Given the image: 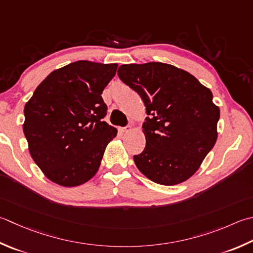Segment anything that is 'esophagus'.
<instances>
[{"instance_id":"1","label":"esophagus","mask_w":253,"mask_h":253,"mask_svg":"<svg viewBox=\"0 0 253 253\" xmlns=\"http://www.w3.org/2000/svg\"><path fill=\"white\" fill-rule=\"evenodd\" d=\"M120 130L122 132H129L131 130V126H126V127H122L120 128Z\"/></svg>"}]
</instances>
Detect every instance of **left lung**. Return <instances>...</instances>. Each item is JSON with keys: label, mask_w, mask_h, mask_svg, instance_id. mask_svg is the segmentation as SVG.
Here are the masks:
<instances>
[{"label": "left lung", "mask_w": 253, "mask_h": 253, "mask_svg": "<svg viewBox=\"0 0 253 253\" xmlns=\"http://www.w3.org/2000/svg\"><path fill=\"white\" fill-rule=\"evenodd\" d=\"M121 80L139 94L146 106L142 131L146 148L133 161L143 175L175 185L199 170L217 140L220 111L212 94L182 69L162 62L123 64Z\"/></svg>", "instance_id": "obj_1"}]
</instances>
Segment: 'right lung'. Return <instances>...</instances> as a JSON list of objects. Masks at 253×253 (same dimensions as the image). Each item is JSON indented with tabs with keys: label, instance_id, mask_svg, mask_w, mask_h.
Returning <instances> with one entry per match:
<instances>
[{
	"label": "right lung",
	"instance_id": "add662e5",
	"mask_svg": "<svg viewBox=\"0 0 253 253\" xmlns=\"http://www.w3.org/2000/svg\"><path fill=\"white\" fill-rule=\"evenodd\" d=\"M117 63L86 60L52 71L24 107V135L29 153L43 174L66 187L91 180L108 142L117 135L103 118L102 93Z\"/></svg>",
	"mask_w": 253,
	"mask_h": 253
}]
</instances>
